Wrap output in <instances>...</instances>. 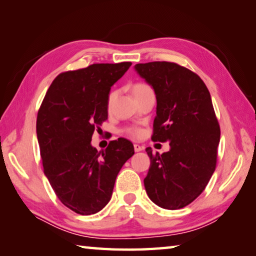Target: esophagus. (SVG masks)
<instances>
[{
	"mask_svg": "<svg viewBox=\"0 0 256 256\" xmlns=\"http://www.w3.org/2000/svg\"><path fill=\"white\" fill-rule=\"evenodd\" d=\"M144 149V146H140V144H134V151H136V152H138V151H142Z\"/></svg>",
	"mask_w": 256,
	"mask_h": 256,
	"instance_id": "34e87169",
	"label": "esophagus"
}]
</instances>
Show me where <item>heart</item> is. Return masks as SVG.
I'll list each match as a JSON object with an SVG mask.
<instances>
[{"mask_svg": "<svg viewBox=\"0 0 256 256\" xmlns=\"http://www.w3.org/2000/svg\"><path fill=\"white\" fill-rule=\"evenodd\" d=\"M148 92H152V90H151L149 86H146L144 84H136L133 86L134 97L141 96V94H144ZM114 99H115V92H110V96H108V106H110V107L112 106V102H114ZM126 132H128V136H132V138H138L142 134L141 128H136V126L128 128L126 130Z\"/></svg>", "mask_w": 256, "mask_h": 256, "instance_id": "obj_1", "label": "heart"}]
</instances>
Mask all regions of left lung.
<instances>
[{
    "label": "left lung",
    "instance_id": "obj_1",
    "mask_svg": "<svg viewBox=\"0 0 256 256\" xmlns=\"http://www.w3.org/2000/svg\"><path fill=\"white\" fill-rule=\"evenodd\" d=\"M134 70L157 99L152 140L170 146L162 154L146 149V194L160 208L182 209L200 196L216 170L220 128L210 92L200 76L176 63L136 64Z\"/></svg>",
    "mask_w": 256,
    "mask_h": 256
}]
</instances>
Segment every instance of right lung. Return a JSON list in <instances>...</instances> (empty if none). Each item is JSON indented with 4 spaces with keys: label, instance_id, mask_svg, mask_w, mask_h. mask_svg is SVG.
<instances>
[{
    "label": "right lung",
    "instance_id": "right-lung-1",
    "mask_svg": "<svg viewBox=\"0 0 256 256\" xmlns=\"http://www.w3.org/2000/svg\"><path fill=\"white\" fill-rule=\"evenodd\" d=\"M131 66L102 63L60 73L38 112L45 176L60 201L79 214H97L110 202L120 168L134 154L132 142L123 138L102 152L92 146L94 128L107 120L112 86Z\"/></svg>",
    "mask_w": 256,
    "mask_h": 256
}]
</instances>
